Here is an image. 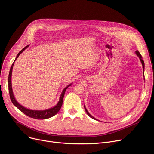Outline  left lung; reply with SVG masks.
Listing matches in <instances>:
<instances>
[{
	"label": "left lung",
	"instance_id": "obj_1",
	"mask_svg": "<svg viewBox=\"0 0 154 154\" xmlns=\"http://www.w3.org/2000/svg\"><path fill=\"white\" fill-rule=\"evenodd\" d=\"M136 54H137V56L139 57V58H140V60H141V63H142V65H143V72H144V60L142 59V56H141V54L140 53V52H139V51H138V50H137V51H136ZM84 108H85V110H86V112H87L88 115L89 117H91V118H92V119H95V120H97V119H96L95 117H94L92 116H91V115L89 113V112L88 111V110H87L86 108L85 107V105H84Z\"/></svg>",
	"mask_w": 154,
	"mask_h": 154
}]
</instances>
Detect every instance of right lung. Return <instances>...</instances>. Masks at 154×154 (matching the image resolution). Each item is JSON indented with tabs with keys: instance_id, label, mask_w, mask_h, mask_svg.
Listing matches in <instances>:
<instances>
[{
	"instance_id": "right-lung-1",
	"label": "right lung",
	"mask_w": 154,
	"mask_h": 154,
	"mask_svg": "<svg viewBox=\"0 0 154 154\" xmlns=\"http://www.w3.org/2000/svg\"><path fill=\"white\" fill-rule=\"evenodd\" d=\"M29 46V45L26 46L25 48H24L17 55L14 61L16 60V59L19 57V56L23 52V51L25 50V49H26L27 47ZM14 61L13 63V64L11 65V66L10 68V70L9 72V75H8V90H9V94H10V99L11 100V102L13 103V104L18 109H19L22 112H23L24 114H25L26 115H27V116L33 118V119H48L50 118L51 117L54 116L55 114H56L60 110V109L62 107V103H63V98L65 95V92L66 89L68 88V87H69L70 86H71L72 84H69L68 86H67L62 91L61 95L60 97L59 98V101L57 103V104L54 106L53 108H51L46 110H43V111H36V110H31V109H29L26 108L25 107L23 106L22 105H21L20 104H19L18 103L13 95V90H12V86H11V74H12V70H13V65L14 63Z\"/></svg>"
}]
</instances>
